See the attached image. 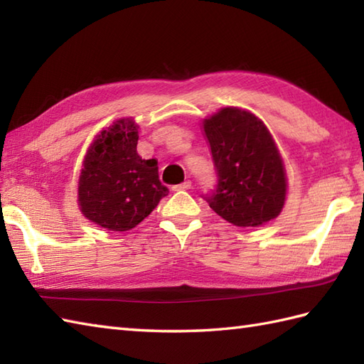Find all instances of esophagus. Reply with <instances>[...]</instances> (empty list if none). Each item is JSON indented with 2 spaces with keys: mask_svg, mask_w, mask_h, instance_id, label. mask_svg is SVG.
<instances>
[{
  "mask_svg": "<svg viewBox=\"0 0 364 364\" xmlns=\"http://www.w3.org/2000/svg\"><path fill=\"white\" fill-rule=\"evenodd\" d=\"M191 188H192V183L188 180L181 184H176V186H173V191H188Z\"/></svg>",
  "mask_w": 364,
  "mask_h": 364,
  "instance_id": "34e87169",
  "label": "esophagus"
}]
</instances>
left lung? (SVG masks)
<instances>
[{
	"mask_svg": "<svg viewBox=\"0 0 364 364\" xmlns=\"http://www.w3.org/2000/svg\"><path fill=\"white\" fill-rule=\"evenodd\" d=\"M215 188L203 196L214 213L236 227H258L280 214L286 197L283 161L272 136L253 114L223 107L206 119Z\"/></svg>",
	"mask_w": 364,
	"mask_h": 364,
	"instance_id": "left-lung-1",
	"label": "left lung"
}]
</instances>
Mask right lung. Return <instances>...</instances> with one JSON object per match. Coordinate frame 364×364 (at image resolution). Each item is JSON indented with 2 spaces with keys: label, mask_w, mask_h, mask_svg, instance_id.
<instances>
[{
  "label": "right lung",
  "mask_w": 364,
  "mask_h": 364,
  "mask_svg": "<svg viewBox=\"0 0 364 364\" xmlns=\"http://www.w3.org/2000/svg\"><path fill=\"white\" fill-rule=\"evenodd\" d=\"M137 127L122 119L89 146L78 186L82 214L111 231L141 223L168 189L159 181L158 161L137 154Z\"/></svg>",
  "instance_id": "right-lung-1"
}]
</instances>
